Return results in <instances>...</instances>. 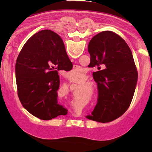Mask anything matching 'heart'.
Segmentation results:
<instances>
[{
  "instance_id": "1",
  "label": "heart",
  "mask_w": 152,
  "mask_h": 152,
  "mask_svg": "<svg viewBox=\"0 0 152 152\" xmlns=\"http://www.w3.org/2000/svg\"><path fill=\"white\" fill-rule=\"evenodd\" d=\"M72 73V74H77V73H78V70H73ZM80 77H83V74H80ZM85 88H87V86L85 87Z\"/></svg>"
}]
</instances>
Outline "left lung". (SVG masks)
<instances>
[{
  "label": "left lung",
  "instance_id": "obj_1",
  "mask_svg": "<svg viewBox=\"0 0 152 152\" xmlns=\"http://www.w3.org/2000/svg\"><path fill=\"white\" fill-rule=\"evenodd\" d=\"M90 65L104 69L93 73L98 87L97 103L86 118L107 123L127 111L136 88L138 72L131 50L118 34L102 31L92 38L88 45Z\"/></svg>",
  "mask_w": 152,
  "mask_h": 152
}]
</instances>
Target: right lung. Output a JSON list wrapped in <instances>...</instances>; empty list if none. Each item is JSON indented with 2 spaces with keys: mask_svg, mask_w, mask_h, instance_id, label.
Wrapping results in <instances>:
<instances>
[{
  "mask_svg": "<svg viewBox=\"0 0 152 152\" xmlns=\"http://www.w3.org/2000/svg\"><path fill=\"white\" fill-rule=\"evenodd\" d=\"M71 63L62 39L52 31L38 32L24 44L16 61L15 79L19 101L32 115L50 120L66 114L57 102L58 72L70 70Z\"/></svg>",
  "mask_w": 152,
  "mask_h": 152,
  "instance_id": "right-lung-1",
  "label": "right lung"
}]
</instances>
